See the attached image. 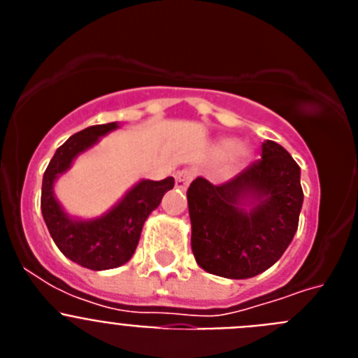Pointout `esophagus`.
<instances>
[{
	"label": "esophagus",
	"mask_w": 358,
	"mask_h": 358,
	"mask_svg": "<svg viewBox=\"0 0 358 358\" xmlns=\"http://www.w3.org/2000/svg\"><path fill=\"white\" fill-rule=\"evenodd\" d=\"M195 176V170L192 169H185L181 170V172L176 173V186L179 189H186L188 188V185L192 182V179H194Z\"/></svg>",
	"instance_id": "1"
}]
</instances>
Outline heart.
<instances>
[{"mask_svg": "<svg viewBox=\"0 0 358 358\" xmlns=\"http://www.w3.org/2000/svg\"><path fill=\"white\" fill-rule=\"evenodd\" d=\"M215 156L220 157V159H226L231 157V161L236 164H243L245 161H249L252 150L248 143L243 141H236L235 138H222L218 140L213 147Z\"/></svg>", "mask_w": 358, "mask_h": 358, "instance_id": "b5f03b06", "label": "heart"}]
</instances>
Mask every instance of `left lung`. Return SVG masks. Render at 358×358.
Returning <instances> with one entry per match:
<instances>
[{"mask_svg": "<svg viewBox=\"0 0 358 358\" xmlns=\"http://www.w3.org/2000/svg\"><path fill=\"white\" fill-rule=\"evenodd\" d=\"M301 169L267 140L262 159L224 185L197 177L188 188L192 251L215 276L248 280L273 267L292 242L303 206Z\"/></svg>", "mask_w": 358, "mask_h": 358, "instance_id": "1", "label": "left lung"}]
</instances>
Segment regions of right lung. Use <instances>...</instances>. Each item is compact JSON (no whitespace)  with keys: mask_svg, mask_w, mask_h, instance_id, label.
<instances>
[{"mask_svg":"<svg viewBox=\"0 0 358 358\" xmlns=\"http://www.w3.org/2000/svg\"><path fill=\"white\" fill-rule=\"evenodd\" d=\"M118 129L120 123L113 122L73 134L57 148L43 177L41 211L53 242L66 258L91 271H107L127 264L138 248L147 217L159 206L163 195L173 188V177L163 181L141 179L115 206L98 217H75L64 210L53 189L57 179L71 169L73 161L80 154Z\"/></svg>","mask_w":358,"mask_h":358,"instance_id":"obj_1","label":"right lung"}]
</instances>
